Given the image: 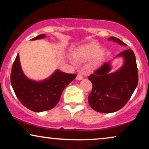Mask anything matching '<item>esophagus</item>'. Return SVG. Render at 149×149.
I'll return each mask as SVG.
<instances>
[{
  "mask_svg": "<svg viewBox=\"0 0 149 149\" xmlns=\"http://www.w3.org/2000/svg\"><path fill=\"white\" fill-rule=\"evenodd\" d=\"M83 79V75L82 74H77V80L81 81V80H82Z\"/></svg>",
  "mask_w": 149,
  "mask_h": 149,
  "instance_id": "34e87169",
  "label": "esophagus"
}]
</instances>
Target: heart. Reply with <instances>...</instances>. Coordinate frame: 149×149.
Here are the masks:
<instances>
[{
  "label": "heart",
  "mask_w": 149,
  "mask_h": 149,
  "mask_svg": "<svg viewBox=\"0 0 149 149\" xmlns=\"http://www.w3.org/2000/svg\"><path fill=\"white\" fill-rule=\"evenodd\" d=\"M107 51L96 42H90L75 49L72 53L74 60L79 63H83L89 60L87 68L91 70L97 68L106 56Z\"/></svg>",
  "instance_id": "b5f03b06"
}]
</instances>
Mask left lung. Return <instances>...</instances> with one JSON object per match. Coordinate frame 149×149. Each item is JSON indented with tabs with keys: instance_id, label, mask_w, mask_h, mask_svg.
<instances>
[{
	"instance_id": "1",
	"label": "left lung",
	"mask_w": 149,
	"mask_h": 149,
	"mask_svg": "<svg viewBox=\"0 0 149 149\" xmlns=\"http://www.w3.org/2000/svg\"><path fill=\"white\" fill-rule=\"evenodd\" d=\"M108 40L126 45L114 36ZM118 57H122L124 60L123 66L119 70L110 72L112 68L111 62H106L88 77L93 85L88 97L89 104L94 111L99 113H111L122 109L138 85V68L133 51H123L116 58Z\"/></svg>"
}]
</instances>
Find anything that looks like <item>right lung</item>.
Returning a JSON list of instances; mask_svg holds the SVG:
<instances>
[{
	"instance_id": "right-lung-1",
	"label": "right lung",
	"mask_w": 149,
	"mask_h": 149,
	"mask_svg": "<svg viewBox=\"0 0 149 149\" xmlns=\"http://www.w3.org/2000/svg\"><path fill=\"white\" fill-rule=\"evenodd\" d=\"M45 37V34H42L32 40ZM76 77V74H68L56 70L43 81L31 80L24 74L17 54L12 66L11 83L16 96L24 107L34 112H42L56 107L63 90Z\"/></svg>"
}]
</instances>
